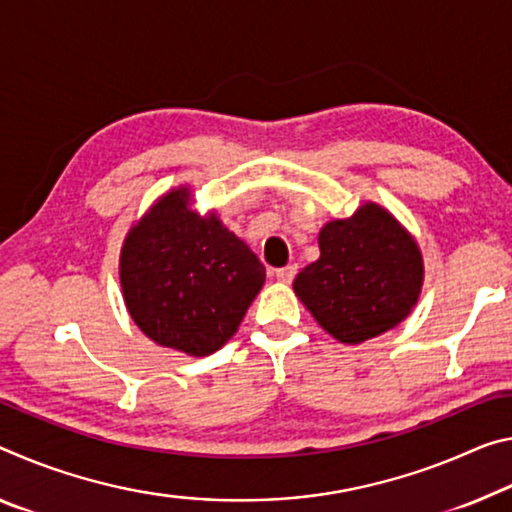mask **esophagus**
<instances>
[{"label": "esophagus", "instance_id": "obj_1", "mask_svg": "<svg viewBox=\"0 0 512 512\" xmlns=\"http://www.w3.org/2000/svg\"><path fill=\"white\" fill-rule=\"evenodd\" d=\"M296 271H298V269H296V264L282 266V269H275V278H278L280 282H287V285H289V282L296 278Z\"/></svg>", "mask_w": 512, "mask_h": 512}]
</instances>
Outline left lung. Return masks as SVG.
I'll return each instance as SVG.
<instances>
[{
  "label": "left lung",
  "mask_w": 512,
  "mask_h": 512,
  "mask_svg": "<svg viewBox=\"0 0 512 512\" xmlns=\"http://www.w3.org/2000/svg\"><path fill=\"white\" fill-rule=\"evenodd\" d=\"M319 250L294 291L337 342L362 344L408 319L424 287V257L392 212L364 202L353 216L332 218Z\"/></svg>",
  "instance_id": "8db88e82"
}]
</instances>
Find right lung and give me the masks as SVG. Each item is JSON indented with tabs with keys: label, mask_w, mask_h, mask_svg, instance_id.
<instances>
[{
	"label": "right lung",
	"mask_w": 512,
	"mask_h": 512,
	"mask_svg": "<svg viewBox=\"0 0 512 512\" xmlns=\"http://www.w3.org/2000/svg\"><path fill=\"white\" fill-rule=\"evenodd\" d=\"M120 287L132 321L154 344L205 358L239 330L266 269L189 186L152 202L120 248Z\"/></svg>",
	"instance_id": "1"
}]
</instances>
